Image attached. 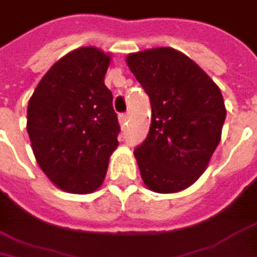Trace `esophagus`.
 <instances>
[{
  "mask_svg": "<svg viewBox=\"0 0 257 257\" xmlns=\"http://www.w3.org/2000/svg\"><path fill=\"white\" fill-rule=\"evenodd\" d=\"M126 121H127V115L126 114H118V123H120L121 127L126 124Z\"/></svg>",
  "mask_w": 257,
  "mask_h": 257,
  "instance_id": "1",
  "label": "esophagus"
}]
</instances>
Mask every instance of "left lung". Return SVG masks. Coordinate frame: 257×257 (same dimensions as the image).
I'll list each match as a JSON object with an SVG mask.
<instances>
[{"instance_id": "8db88e82", "label": "left lung", "mask_w": 257, "mask_h": 257, "mask_svg": "<svg viewBox=\"0 0 257 257\" xmlns=\"http://www.w3.org/2000/svg\"><path fill=\"white\" fill-rule=\"evenodd\" d=\"M151 99L152 123L134 155L146 187L178 193L206 170L226 118L218 85L185 54L154 48L126 57Z\"/></svg>"}]
</instances>
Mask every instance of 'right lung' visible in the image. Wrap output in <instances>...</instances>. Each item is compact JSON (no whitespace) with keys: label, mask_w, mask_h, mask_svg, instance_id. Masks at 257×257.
<instances>
[{"label":"right lung","mask_w":257,"mask_h":257,"mask_svg":"<svg viewBox=\"0 0 257 257\" xmlns=\"http://www.w3.org/2000/svg\"><path fill=\"white\" fill-rule=\"evenodd\" d=\"M109 55L84 46L60 58L40 79L27 109L37 164L58 188L87 194L100 187L120 126L103 78Z\"/></svg>","instance_id":"1"}]
</instances>
